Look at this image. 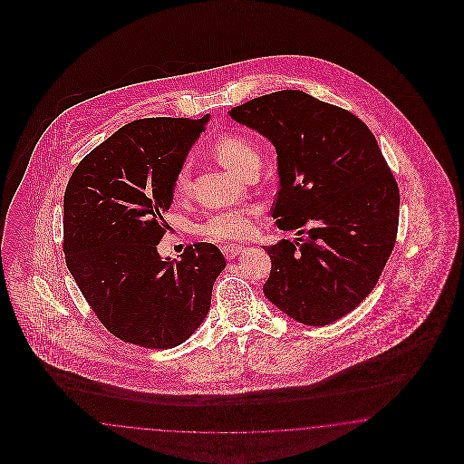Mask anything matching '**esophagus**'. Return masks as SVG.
Here are the masks:
<instances>
[{
  "label": "esophagus",
  "mask_w": 464,
  "mask_h": 464,
  "mask_svg": "<svg viewBox=\"0 0 464 464\" xmlns=\"http://www.w3.org/2000/svg\"><path fill=\"white\" fill-rule=\"evenodd\" d=\"M221 250L225 253V256L227 260H233L235 256H238L239 253L243 252V248L238 246V245H226Z\"/></svg>",
  "instance_id": "1"
}]
</instances>
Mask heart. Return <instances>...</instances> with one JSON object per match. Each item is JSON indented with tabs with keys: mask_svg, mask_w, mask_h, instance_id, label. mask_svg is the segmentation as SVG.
<instances>
[{
	"mask_svg": "<svg viewBox=\"0 0 464 464\" xmlns=\"http://www.w3.org/2000/svg\"><path fill=\"white\" fill-rule=\"evenodd\" d=\"M212 155L218 161L237 175H243L250 165L260 161L258 151L252 140L238 136L227 134L212 144ZM190 190V167L183 163L173 179V194L185 197ZM256 208H243V209H229L211 214L204 223L198 225V233L204 238L218 241V243H237L243 239L252 238L256 233Z\"/></svg>",
	"mask_w": 464,
	"mask_h": 464,
	"instance_id": "b5f03b06",
	"label": "heart"
}]
</instances>
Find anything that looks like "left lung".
<instances>
[{
    "instance_id": "obj_1",
    "label": "left lung",
    "mask_w": 464,
    "mask_h": 464,
    "mask_svg": "<svg viewBox=\"0 0 464 464\" xmlns=\"http://www.w3.org/2000/svg\"><path fill=\"white\" fill-rule=\"evenodd\" d=\"M229 115L274 144L272 218L299 237L264 246L272 260L264 295L299 324L337 322L374 289L396 239L400 192L378 140L353 113L299 90Z\"/></svg>"
}]
</instances>
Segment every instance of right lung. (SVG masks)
I'll use <instances>...</instances> for the list:
<instances>
[{
    "label": "right lung",
    "mask_w": 464,
    "mask_h": 464,
    "mask_svg": "<svg viewBox=\"0 0 464 464\" xmlns=\"http://www.w3.org/2000/svg\"><path fill=\"white\" fill-rule=\"evenodd\" d=\"M151 117L121 127L72 171L64 192L66 266L102 324L117 338L171 349L190 337L211 308L225 270L212 243L161 258L173 179L209 122Z\"/></svg>",
    "instance_id": "1"
}]
</instances>
